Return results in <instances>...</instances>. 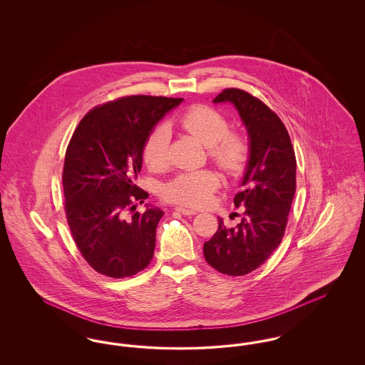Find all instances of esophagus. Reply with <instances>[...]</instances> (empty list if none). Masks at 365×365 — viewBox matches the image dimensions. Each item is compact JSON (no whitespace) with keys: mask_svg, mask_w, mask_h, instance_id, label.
I'll list each match as a JSON object with an SVG mask.
<instances>
[{"mask_svg":"<svg viewBox=\"0 0 365 365\" xmlns=\"http://www.w3.org/2000/svg\"><path fill=\"white\" fill-rule=\"evenodd\" d=\"M175 210H178V212H180V213H183V215H186V216H194L197 212L195 210H192V209L183 208V207H176Z\"/></svg>","mask_w":365,"mask_h":365,"instance_id":"34e87169","label":"esophagus"}]
</instances>
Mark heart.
<instances>
[{"label": "heart", "instance_id": "1", "mask_svg": "<svg viewBox=\"0 0 365 365\" xmlns=\"http://www.w3.org/2000/svg\"><path fill=\"white\" fill-rule=\"evenodd\" d=\"M180 127L208 148L209 157L227 173L242 170L247 158V143L242 135L228 133L226 118L208 106L197 105L186 110L180 119ZM170 130L160 125L146 139L143 160L146 165L160 171L168 164ZM220 179L209 170L189 171L175 176L164 186L163 195L167 201L191 208L208 205L212 194L219 187Z\"/></svg>", "mask_w": 365, "mask_h": 365}]
</instances>
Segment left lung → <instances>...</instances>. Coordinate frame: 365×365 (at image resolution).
I'll return each instance as SVG.
<instances>
[{
	"mask_svg": "<svg viewBox=\"0 0 365 365\" xmlns=\"http://www.w3.org/2000/svg\"><path fill=\"white\" fill-rule=\"evenodd\" d=\"M234 105L249 139V155L235 207H245L241 223L204 243L210 267L230 277L255 271L279 246L295 194L294 150L284 124L259 98L240 88H226L213 104Z\"/></svg>",
	"mask_w": 365,
	"mask_h": 365,
	"instance_id": "8db88e82",
	"label": "left lung"
}]
</instances>
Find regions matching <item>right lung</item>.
I'll return each mask as SVG.
<instances>
[{
    "instance_id": "1",
    "label": "right lung",
    "mask_w": 365,
    "mask_h": 365,
    "mask_svg": "<svg viewBox=\"0 0 365 365\" xmlns=\"http://www.w3.org/2000/svg\"><path fill=\"white\" fill-rule=\"evenodd\" d=\"M183 98L131 96L90 110L67 148L63 186L73 241L85 260L109 278L133 277L153 259L164 212L143 204L137 186L143 146L157 123Z\"/></svg>"
}]
</instances>
